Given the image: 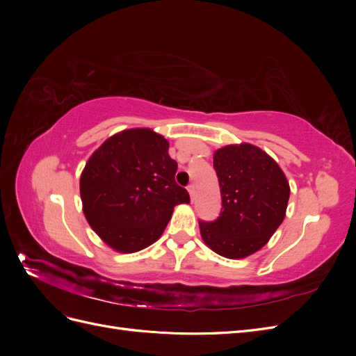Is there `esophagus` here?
<instances>
[{
  "mask_svg": "<svg viewBox=\"0 0 356 356\" xmlns=\"http://www.w3.org/2000/svg\"><path fill=\"white\" fill-rule=\"evenodd\" d=\"M187 190H188V193H190V197H191V199H195V193H196V187H195V184H190V186L187 187Z\"/></svg>",
  "mask_w": 356,
  "mask_h": 356,
  "instance_id": "obj_1",
  "label": "esophagus"
}]
</instances>
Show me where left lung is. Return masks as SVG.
<instances>
[{
    "label": "left lung",
    "instance_id": "8db88e82",
    "mask_svg": "<svg viewBox=\"0 0 356 356\" xmlns=\"http://www.w3.org/2000/svg\"><path fill=\"white\" fill-rule=\"evenodd\" d=\"M222 208L212 222L199 221L203 242L230 260L252 255L285 218L289 184L284 170L261 148L242 143L213 153Z\"/></svg>",
    "mask_w": 356,
    "mask_h": 356
}]
</instances>
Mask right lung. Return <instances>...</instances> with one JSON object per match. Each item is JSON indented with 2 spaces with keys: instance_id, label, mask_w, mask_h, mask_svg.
<instances>
[{
  "instance_id": "1",
  "label": "right lung",
  "mask_w": 356,
  "mask_h": 356,
  "mask_svg": "<svg viewBox=\"0 0 356 356\" xmlns=\"http://www.w3.org/2000/svg\"><path fill=\"white\" fill-rule=\"evenodd\" d=\"M169 143L152 129H126L110 136L86 163L80 177L84 217L117 252L132 254L154 243L186 188L175 182L178 165Z\"/></svg>"
}]
</instances>
